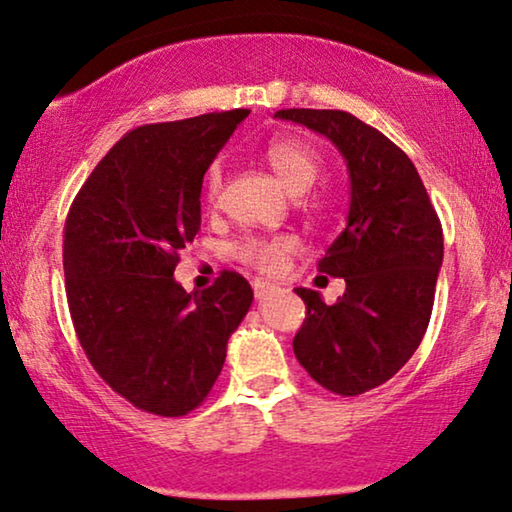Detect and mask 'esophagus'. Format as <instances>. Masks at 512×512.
Instances as JSON below:
<instances>
[{"instance_id":"34e87169","label":"esophagus","mask_w":512,"mask_h":512,"mask_svg":"<svg viewBox=\"0 0 512 512\" xmlns=\"http://www.w3.org/2000/svg\"><path fill=\"white\" fill-rule=\"evenodd\" d=\"M252 290H255V297L257 299H264V297L274 295V292L278 290V285H271V283H264V281H255V283H252Z\"/></svg>"}]
</instances>
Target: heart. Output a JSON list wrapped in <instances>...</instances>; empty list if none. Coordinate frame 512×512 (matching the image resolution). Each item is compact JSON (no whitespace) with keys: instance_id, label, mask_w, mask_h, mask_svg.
<instances>
[{"instance_id":"obj_1","label":"heart","mask_w":512,"mask_h":512,"mask_svg":"<svg viewBox=\"0 0 512 512\" xmlns=\"http://www.w3.org/2000/svg\"><path fill=\"white\" fill-rule=\"evenodd\" d=\"M264 163L274 170V175L281 180V185L290 194H304L316 185V180L323 173V159L318 149L309 142L299 138H276L264 147ZM224 189V168L220 161H215L208 168L206 180H203V199L208 206H217L222 199ZM311 206V201H306ZM299 248L297 236L276 234V236H248L234 245V255L238 262L262 271V274H281L288 257Z\"/></svg>"}]
</instances>
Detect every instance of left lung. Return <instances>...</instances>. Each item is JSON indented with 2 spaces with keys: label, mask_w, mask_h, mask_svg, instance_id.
<instances>
[{
  "label": "left lung",
  "mask_w": 512,
  "mask_h": 512,
  "mask_svg": "<svg viewBox=\"0 0 512 512\" xmlns=\"http://www.w3.org/2000/svg\"><path fill=\"white\" fill-rule=\"evenodd\" d=\"M332 140L349 166L346 229L318 269L344 278L346 292L325 304L295 288L306 318L292 339L299 365L327 391L360 395L386 384L419 349L442 267V224L403 149L342 109H278Z\"/></svg>",
  "instance_id": "left-lung-1"
}]
</instances>
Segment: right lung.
<instances>
[{
    "mask_svg": "<svg viewBox=\"0 0 512 512\" xmlns=\"http://www.w3.org/2000/svg\"><path fill=\"white\" fill-rule=\"evenodd\" d=\"M248 114L133 128L67 213L65 292L81 349L114 393L156 417H185L208 398L252 304L236 271L201 292L173 278L201 229L203 175Z\"/></svg>",
    "mask_w": 512,
    "mask_h": 512,
    "instance_id": "add662e5",
    "label": "right lung"
}]
</instances>
